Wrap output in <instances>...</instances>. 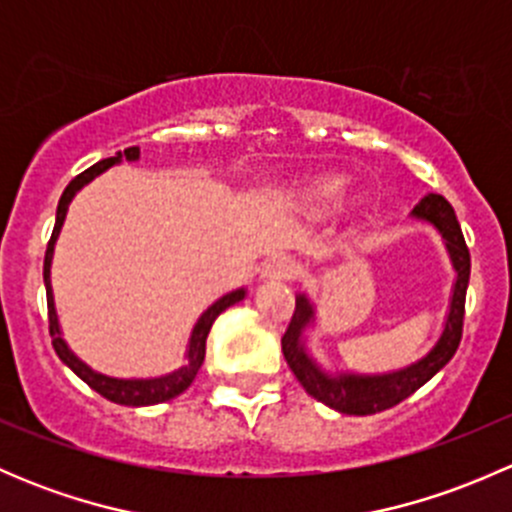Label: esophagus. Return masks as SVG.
Wrapping results in <instances>:
<instances>
[{
    "instance_id": "1",
    "label": "esophagus",
    "mask_w": 512,
    "mask_h": 512,
    "mask_svg": "<svg viewBox=\"0 0 512 512\" xmlns=\"http://www.w3.org/2000/svg\"><path fill=\"white\" fill-rule=\"evenodd\" d=\"M297 272H299V265L287 255L272 257V260L262 267V277H265V280H275V282L292 280V277H297Z\"/></svg>"
}]
</instances>
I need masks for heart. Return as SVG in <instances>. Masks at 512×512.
Here are the masks:
<instances>
[{
    "label": "heart",
    "instance_id": "obj_1",
    "mask_svg": "<svg viewBox=\"0 0 512 512\" xmlns=\"http://www.w3.org/2000/svg\"><path fill=\"white\" fill-rule=\"evenodd\" d=\"M344 188V180L339 175H322V178H314L307 185V195L314 203H329V200L337 198Z\"/></svg>",
    "mask_w": 512,
    "mask_h": 512
}]
</instances>
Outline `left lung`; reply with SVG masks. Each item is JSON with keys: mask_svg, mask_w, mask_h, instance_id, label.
<instances>
[{"mask_svg": "<svg viewBox=\"0 0 512 512\" xmlns=\"http://www.w3.org/2000/svg\"><path fill=\"white\" fill-rule=\"evenodd\" d=\"M411 218L431 223L441 232L446 250L451 255L456 282H453L451 304H448L446 324L426 356L404 366V369L389 371V374H329L312 359L304 347V329L314 322V304L307 294H297L292 322H289L285 337H282V354H285L289 369L297 376L309 396L327 404L329 409L349 416H369L391 409L409 399L414 391L421 389L428 379L438 374L456 354L463 334V314H466V289L471 280V252L463 240L461 225L451 203L443 195L428 193L421 203L411 210Z\"/></svg>", "mask_w": 512, "mask_h": 512, "instance_id": "obj_1", "label": "left lung"}]
</instances>
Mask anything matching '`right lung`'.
<instances>
[{"instance_id": "1", "label": "right lung", "mask_w": 512, "mask_h": 512, "mask_svg": "<svg viewBox=\"0 0 512 512\" xmlns=\"http://www.w3.org/2000/svg\"><path fill=\"white\" fill-rule=\"evenodd\" d=\"M138 160L141 158V151L138 146L126 148V151H118L113 158L106 160H98L96 165H91L89 170H84L81 175H76L69 185H66L64 195L59 200V208H56V225L54 232H51V240L46 245V255H44V285H46V307H49V334H51V344H54V352L59 354V359L79 376L81 381L91 386V389L98 391L103 399L113 401V404H121V406H153V404H163V401L175 399L178 394H183L193 379L198 376L200 366H203L205 359V339H208L210 327L213 322L218 319L220 312H225L227 307L232 304L242 302L245 299V287L240 289H232V292L223 294L218 302L210 304L200 319L195 322L193 332H190V342H188V352H185V364L180 369L170 371L165 376H156V379H116V376H106V374H98V371L86 366L84 361L79 359L74 352L69 349V344L64 342L61 337V327H59V317H56V307H54V292H51V257H54V245H56V237H59L61 225H64L66 218V210H69V203L74 200V195L84 188L86 183L101 175L103 170H108L111 165L121 163V160Z\"/></svg>"}]
</instances>
